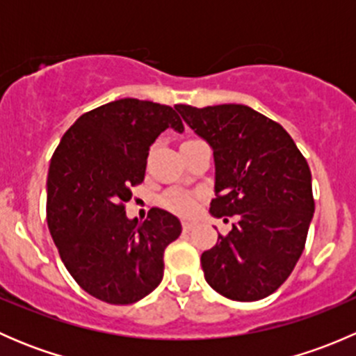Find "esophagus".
Listing matches in <instances>:
<instances>
[{
  "label": "esophagus",
  "instance_id": "1",
  "mask_svg": "<svg viewBox=\"0 0 356 356\" xmlns=\"http://www.w3.org/2000/svg\"><path fill=\"white\" fill-rule=\"evenodd\" d=\"M182 229H184L186 232H189L193 229V222L191 220H184V222H182Z\"/></svg>",
  "mask_w": 356,
  "mask_h": 356
}]
</instances>
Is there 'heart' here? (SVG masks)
Here are the masks:
<instances>
[{"mask_svg":"<svg viewBox=\"0 0 356 356\" xmlns=\"http://www.w3.org/2000/svg\"><path fill=\"white\" fill-rule=\"evenodd\" d=\"M161 203H163L165 208L181 215H189L195 210V200H193V196L181 191V189H172V191L165 193L163 198H161Z\"/></svg>","mask_w":356,"mask_h":356,"instance_id":"heart-1","label":"heart"}]
</instances>
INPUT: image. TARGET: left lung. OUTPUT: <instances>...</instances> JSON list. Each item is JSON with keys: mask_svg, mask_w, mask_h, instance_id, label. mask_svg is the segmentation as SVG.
<instances>
[{"mask_svg": "<svg viewBox=\"0 0 356 356\" xmlns=\"http://www.w3.org/2000/svg\"><path fill=\"white\" fill-rule=\"evenodd\" d=\"M175 110L213 149L210 213L239 217L201 254L204 279L229 300H261L289 277L303 253L315 211L310 167L284 127L250 106Z\"/></svg>", "mask_w": 356, "mask_h": 356, "instance_id": "left-lung-1", "label": "left lung"}]
</instances>
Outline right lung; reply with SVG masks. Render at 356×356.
Segmentation results:
<instances>
[{
	"mask_svg": "<svg viewBox=\"0 0 356 356\" xmlns=\"http://www.w3.org/2000/svg\"><path fill=\"white\" fill-rule=\"evenodd\" d=\"M182 132L172 106L117 99L81 115L63 134L48 172L46 217L79 286L111 305H131L163 277L165 248L181 236L175 215L152 208L129 218L131 186L145 179L149 146L165 129Z\"/></svg>",
	"mask_w": 356,
	"mask_h": 356,
	"instance_id": "1",
	"label": "right lung"
}]
</instances>
